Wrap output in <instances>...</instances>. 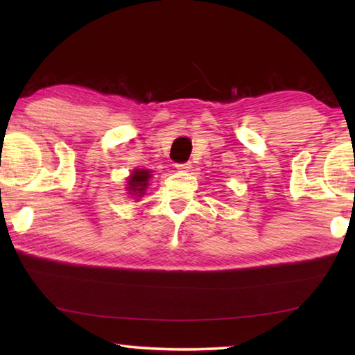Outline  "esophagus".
Wrapping results in <instances>:
<instances>
[{
  "instance_id": "1",
  "label": "esophagus",
  "mask_w": 355,
  "mask_h": 355,
  "mask_svg": "<svg viewBox=\"0 0 355 355\" xmlns=\"http://www.w3.org/2000/svg\"><path fill=\"white\" fill-rule=\"evenodd\" d=\"M191 163H182V164H177V169L180 172H189L191 171Z\"/></svg>"
}]
</instances>
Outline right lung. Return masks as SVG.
Listing matches in <instances>:
<instances>
[{"label": "right lung", "instance_id": "right-lung-1", "mask_svg": "<svg viewBox=\"0 0 355 355\" xmlns=\"http://www.w3.org/2000/svg\"><path fill=\"white\" fill-rule=\"evenodd\" d=\"M150 171L147 169H136L131 172L128 177V194L135 197H141L146 194V188L148 186Z\"/></svg>", "mask_w": 355, "mask_h": 355}]
</instances>
